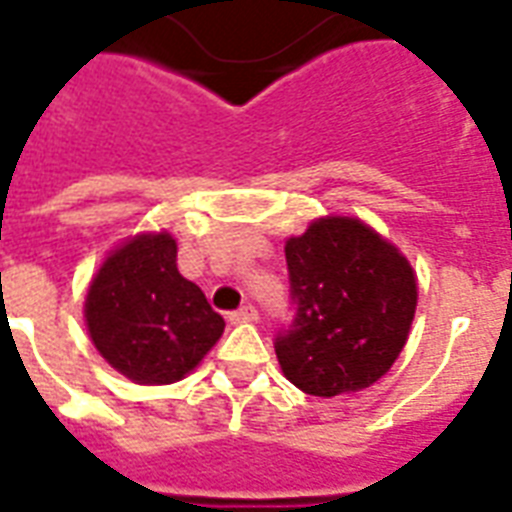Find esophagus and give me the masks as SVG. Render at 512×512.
<instances>
[{
  "mask_svg": "<svg viewBox=\"0 0 512 512\" xmlns=\"http://www.w3.org/2000/svg\"><path fill=\"white\" fill-rule=\"evenodd\" d=\"M230 323H236V325L257 323V309H255V306H241L238 312L230 314Z\"/></svg>",
  "mask_w": 512,
  "mask_h": 512,
  "instance_id": "esophagus-1",
  "label": "esophagus"
}]
</instances>
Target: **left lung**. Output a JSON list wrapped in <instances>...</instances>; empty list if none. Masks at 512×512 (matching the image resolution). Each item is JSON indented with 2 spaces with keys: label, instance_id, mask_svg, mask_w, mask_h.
<instances>
[{
  "label": "left lung",
  "instance_id": "8db88e82",
  "mask_svg": "<svg viewBox=\"0 0 512 512\" xmlns=\"http://www.w3.org/2000/svg\"><path fill=\"white\" fill-rule=\"evenodd\" d=\"M295 325L276 339L282 374L309 396L358 393L391 372L410 339L418 274L358 217L328 214L285 241Z\"/></svg>",
  "mask_w": 512,
  "mask_h": 512
}]
</instances>
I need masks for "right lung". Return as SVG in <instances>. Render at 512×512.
Masks as SVG:
<instances>
[{
	"label": "right lung",
	"mask_w": 512,
	"mask_h": 512,
	"mask_svg": "<svg viewBox=\"0 0 512 512\" xmlns=\"http://www.w3.org/2000/svg\"><path fill=\"white\" fill-rule=\"evenodd\" d=\"M168 230L135 233L102 257L83 298L89 339L111 369L138 385H170L200 366L225 320L176 266Z\"/></svg>",
	"instance_id": "obj_1"
}]
</instances>
